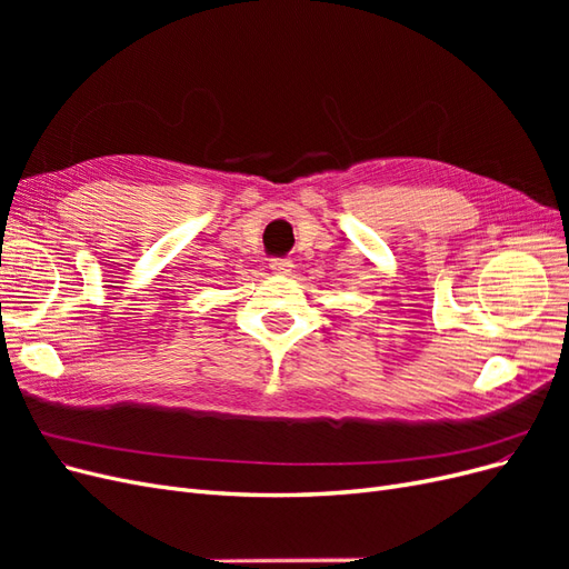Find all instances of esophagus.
<instances>
[{
  "label": "esophagus",
  "mask_w": 569,
  "mask_h": 569,
  "mask_svg": "<svg viewBox=\"0 0 569 569\" xmlns=\"http://www.w3.org/2000/svg\"><path fill=\"white\" fill-rule=\"evenodd\" d=\"M295 263H291V258L282 256V258H270V270L278 272V274H289Z\"/></svg>",
  "instance_id": "34e87169"
}]
</instances>
